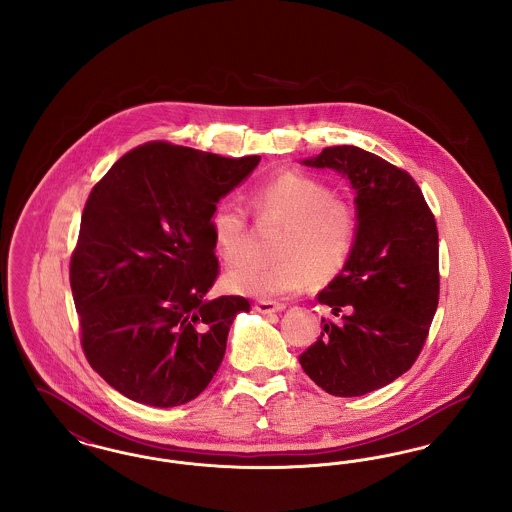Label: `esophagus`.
Wrapping results in <instances>:
<instances>
[{"instance_id": "34e87169", "label": "esophagus", "mask_w": 512, "mask_h": 512, "mask_svg": "<svg viewBox=\"0 0 512 512\" xmlns=\"http://www.w3.org/2000/svg\"><path fill=\"white\" fill-rule=\"evenodd\" d=\"M284 307H286L284 303H276V301H268V299H263V301H257V303H255V311H259V313H263V315L278 313V311H282Z\"/></svg>"}]
</instances>
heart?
Returning <instances> with one entry per match:
<instances>
[{"label": "heart", "instance_id": "1", "mask_svg": "<svg viewBox=\"0 0 512 512\" xmlns=\"http://www.w3.org/2000/svg\"><path fill=\"white\" fill-rule=\"evenodd\" d=\"M249 207L259 220L280 222L276 263H245L224 276L226 290L257 299H276L334 278L349 261L359 215L349 199L311 174L280 172L255 184ZM209 232L220 259L236 265L247 255L249 213L232 199H220L209 217Z\"/></svg>", "mask_w": 512, "mask_h": 512}]
</instances>
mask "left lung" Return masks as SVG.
I'll return each mask as SVG.
<instances>
[{
	"label": "left lung",
	"instance_id": "left-lung-1",
	"mask_svg": "<svg viewBox=\"0 0 512 512\" xmlns=\"http://www.w3.org/2000/svg\"><path fill=\"white\" fill-rule=\"evenodd\" d=\"M309 167L349 176L359 236L318 293L334 318L299 355L307 376L338 397L388 386L418 359L439 301L438 226L413 176L355 146L324 147Z\"/></svg>",
	"mask_w": 512,
	"mask_h": 512
}]
</instances>
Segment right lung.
I'll use <instances>...</instances> for the list:
<instances>
[{
    "instance_id": "obj_1",
    "label": "right lung",
    "mask_w": 512,
    "mask_h": 512,
    "mask_svg": "<svg viewBox=\"0 0 512 512\" xmlns=\"http://www.w3.org/2000/svg\"><path fill=\"white\" fill-rule=\"evenodd\" d=\"M259 161L157 140L124 153L88 195L69 268L80 343L128 399L184 405L219 370L230 324L251 305L207 297L220 272L209 217Z\"/></svg>"
}]
</instances>
